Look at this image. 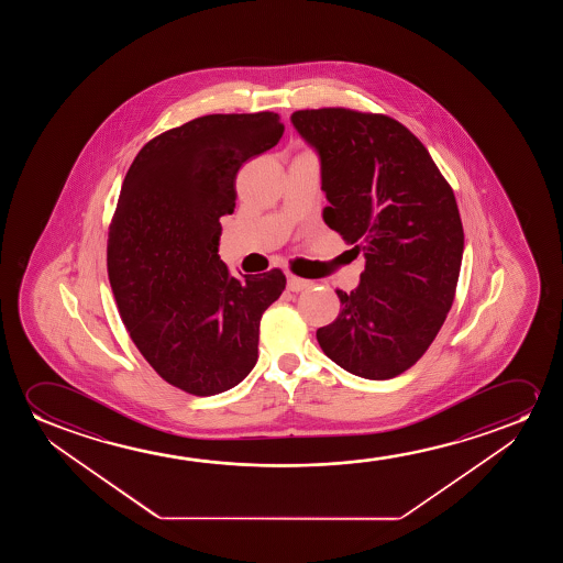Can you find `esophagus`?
Wrapping results in <instances>:
<instances>
[{
	"label": "esophagus",
	"mask_w": 563,
	"mask_h": 563,
	"mask_svg": "<svg viewBox=\"0 0 563 563\" xmlns=\"http://www.w3.org/2000/svg\"><path fill=\"white\" fill-rule=\"evenodd\" d=\"M286 286H288V290H292V292H301V290L309 288L311 283L306 280V278L296 277V275H288V277H286Z\"/></svg>",
	"instance_id": "obj_1"
}]
</instances>
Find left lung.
Masks as SVG:
<instances>
[{
  "mask_svg": "<svg viewBox=\"0 0 563 563\" xmlns=\"http://www.w3.org/2000/svg\"><path fill=\"white\" fill-rule=\"evenodd\" d=\"M294 129L321 163L324 223L363 252L336 321L317 331L327 357L357 377L400 375L427 352L454 301L463 227L427 147L390 117L303 109Z\"/></svg>",
  "mask_w": 563,
  "mask_h": 563,
  "instance_id": "left-lung-1",
  "label": "left lung"
}]
</instances>
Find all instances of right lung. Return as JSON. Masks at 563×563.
<instances>
[{"label":"right lung","mask_w":563,"mask_h":563,"mask_svg":"<svg viewBox=\"0 0 563 563\" xmlns=\"http://www.w3.org/2000/svg\"><path fill=\"white\" fill-rule=\"evenodd\" d=\"M271 111L206 115L150 140L124 177L109 227V283L140 354L169 385L213 396L257 362L263 311L283 294L273 269L232 277L221 223L242 163L285 132Z\"/></svg>","instance_id":"obj_1"}]
</instances>
